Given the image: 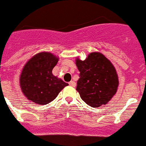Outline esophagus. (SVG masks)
Instances as JSON below:
<instances>
[{"instance_id": "obj_1", "label": "esophagus", "mask_w": 146, "mask_h": 146, "mask_svg": "<svg viewBox=\"0 0 146 146\" xmlns=\"http://www.w3.org/2000/svg\"><path fill=\"white\" fill-rule=\"evenodd\" d=\"M69 85H70L71 86H72V87H75V86H76V83H75L74 81H71L69 82Z\"/></svg>"}]
</instances>
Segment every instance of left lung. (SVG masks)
<instances>
[{
  "label": "left lung",
  "mask_w": 146,
  "mask_h": 146,
  "mask_svg": "<svg viewBox=\"0 0 146 146\" xmlns=\"http://www.w3.org/2000/svg\"><path fill=\"white\" fill-rule=\"evenodd\" d=\"M80 71L76 90L88 105L98 108L111 101L119 86V77L114 65L99 52H93L84 60L76 58Z\"/></svg>",
  "instance_id": "obj_1"
}]
</instances>
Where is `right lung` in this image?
Wrapping results in <instances>:
<instances>
[{"label": "right lung", "instance_id": "right-lung-1", "mask_svg": "<svg viewBox=\"0 0 146 146\" xmlns=\"http://www.w3.org/2000/svg\"><path fill=\"white\" fill-rule=\"evenodd\" d=\"M58 60L56 55L41 52L26 63L19 76V86L29 101L42 105L48 104L68 86L52 72Z\"/></svg>", "mask_w": 146, "mask_h": 146}]
</instances>
